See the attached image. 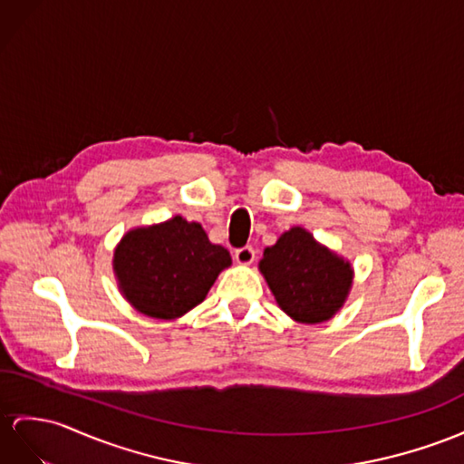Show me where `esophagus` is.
Segmentation results:
<instances>
[{"instance_id":"obj_1","label":"esophagus","mask_w":464,"mask_h":464,"mask_svg":"<svg viewBox=\"0 0 464 464\" xmlns=\"http://www.w3.org/2000/svg\"><path fill=\"white\" fill-rule=\"evenodd\" d=\"M256 257V250L252 246H244V247H238V250L234 252V259L238 262L240 266H250L254 262Z\"/></svg>"}]
</instances>
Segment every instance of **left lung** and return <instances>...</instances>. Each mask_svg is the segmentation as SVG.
I'll use <instances>...</instances> for the list:
<instances>
[{"label":"left lung","instance_id":"left-lung-1","mask_svg":"<svg viewBox=\"0 0 464 464\" xmlns=\"http://www.w3.org/2000/svg\"><path fill=\"white\" fill-rule=\"evenodd\" d=\"M281 311L299 323H323L343 307L353 287V266L321 246L301 226L281 234L259 262Z\"/></svg>","mask_w":464,"mask_h":464}]
</instances>
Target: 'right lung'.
<instances>
[{"label": "right lung", "mask_w": 464, "mask_h": 464, "mask_svg": "<svg viewBox=\"0 0 464 464\" xmlns=\"http://www.w3.org/2000/svg\"><path fill=\"white\" fill-rule=\"evenodd\" d=\"M232 264L198 222L183 217L130 230L114 252L120 291L135 309L171 321L205 301L218 274Z\"/></svg>", "instance_id": "right-lung-1"}]
</instances>
